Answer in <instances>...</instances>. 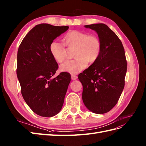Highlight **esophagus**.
<instances>
[{
  "instance_id": "obj_1",
  "label": "esophagus",
  "mask_w": 146,
  "mask_h": 146,
  "mask_svg": "<svg viewBox=\"0 0 146 146\" xmlns=\"http://www.w3.org/2000/svg\"><path fill=\"white\" fill-rule=\"evenodd\" d=\"M78 78V77L76 75H74V74H71V79L72 80H76Z\"/></svg>"
}]
</instances>
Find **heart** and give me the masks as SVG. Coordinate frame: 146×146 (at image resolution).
Returning a JSON list of instances; mask_svg holds the SVG:
<instances>
[{
  "label": "heart",
  "mask_w": 146,
  "mask_h": 146,
  "mask_svg": "<svg viewBox=\"0 0 146 146\" xmlns=\"http://www.w3.org/2000/svg\"><path fill=\"white\" fill-rule=\"evenodd\" d=\"M63 43L67 49H74V58L60 66L64 72L77 74L86 68L88 62L93 64L99 58L102 52V42L97 35H88L85 31L71 30L64 35ZM49 51L55 61L62 63L67 56V50L61 42L52 41L49 45Z\"/></svg>",
  "instance_id": "1"
}]
</instances>
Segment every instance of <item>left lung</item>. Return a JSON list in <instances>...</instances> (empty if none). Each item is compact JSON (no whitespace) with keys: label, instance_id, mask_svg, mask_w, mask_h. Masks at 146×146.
I'll list each match as a JSON object with an SVG mask.
<instances>
[{"label":"left lung","instance_id":"left-lung-1","mask_svg":"<svg viewBox=\"0 0 146 146\" xmlns=\"http://www.w3.org/2000/svg\"><path fill=\"white\" fill-rule=\"evenodd\" d=\"M85 27L96 31L102 42L98 60L78 76L85 106L97 114L110 111L118 102L125 84L127 61L121 41L104 23Z\"/></svg>","mask_w":146,"mask_h":146}]
</instances>
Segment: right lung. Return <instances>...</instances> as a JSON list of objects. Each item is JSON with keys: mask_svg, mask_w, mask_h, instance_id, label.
Segmentation results:
<instances>
[{"mask_svg": "<svg viewBox=\"0 0 146 146\" xmlns=\"http://www.w3.org/2000/svg\"><path fill=\"white\" fill-rule=\"evenodd\" d=\"M68 28L37 25L18 49L17 75L21 93L32 111L41 116L52 117L61 111L70 82V74L67 72L52 78L58 64L49 51L51 42Z\"/></svg>", "mask_w": 146, "mask_h": 146, "instance_id": "1", "label": "right lung"}]
</instances>
